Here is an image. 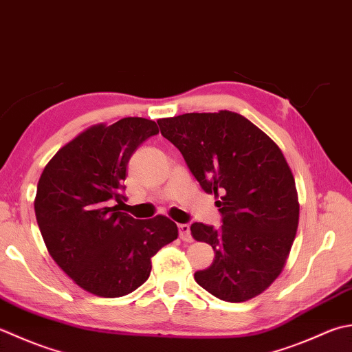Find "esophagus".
Masks as SVG:
<instances>
[{
	"label": "esophagus",
	"instance_id": "34e87169",
	"mask_svg": "<svg viewBox=\"0 0 352 352\" xmlns=\"http://www.w3.org/2000/svg\"><path fill=\"white\" fill-rule=\"evenodd\" d=\"M178 235H180V238L183 241H186V243H190V241L194 239L190 235L189 224H178Z\"/></svg>",
	"mask_w": 352,
	"mask_h": 352
}]
</instances>
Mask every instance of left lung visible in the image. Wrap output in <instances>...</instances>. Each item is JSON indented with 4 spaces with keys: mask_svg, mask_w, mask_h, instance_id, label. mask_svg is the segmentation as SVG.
Segmentation results:
<instances>
[{
    "mask_svg": "<svg viewBox=\"0 0 352 352\" xmlns=\"http://www.w3.org/2000/svg\"><path fill=\"white\" fill-rule=\"evenodd\" d=\"M204 192L218 197L221 226L194 223L192 236L215 259L195 280L226 302H244L279 276L299 223L294 178L270 137L232 111L188 113L157 120Z\"/></svg>",
    "mask_w": 352,
    "mask_h": 352,
    "instance_id": "8db88e82",
    "label": "left lung"
}]
</instances>
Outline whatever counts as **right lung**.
I'll list each match as a JSON object with an SVG mask.
<instances>
[{"label": "right lung", "mask_w": 352, "mask_h": 352, "mask_svg": "<svg viewBox=\"0 0 352 352\" xmlns=\"http://www.w3.org/2000/svg\"><path fill=\"white\" fill-rule=\"evenodd\" d=\"M157 123L125 117L96 125L60 148L39 178L34 213L44 243L62 270L84 290L120 298L149 278L151 259L178 229L163 215L135 219L119 212L129 158Z\"/></svg>", "instance_id": "1"}]
</instances>
